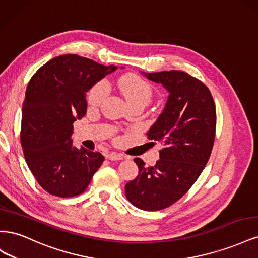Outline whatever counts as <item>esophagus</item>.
Returning <instances> with one entry per match:
<instances>
[{
	"mask_svg": "<svg viewBox=\"0 0 258 258\" xmlns=\"http://www.w3.org/2000/svg\"><path fill=\"white\" fill-rule=\"evenodd\" d=\"M107 159H110V160H112V161H115V160H121V159H123V155H121V154H117V153H110L108 154L107 156Z\"/></svg>",
	"mask_w": 258,
	"mask_h": 258,
	"instance_id": "1",
	"label": "esophagus"
}]
</instances>
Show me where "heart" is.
<instances>
[{
	"mask_svg": "<svg viewBox=\"0 0 258 258\" xmlns=\"http://www.w3.org/2000/svg\"><path fill=\"white\" fill-rule=\"evenodd\" d=\"M113 85L127 100L130 106L144 105L151 102L154 96L152 85L138 75H126L116 80ZM107 85L104 82H99L92 86L88 92V105L92 108L99 107L107 96Z\"/></svg>",
	"mask_w": 258,
	"mask_h": 258,
	"instance_id": "b5f03b06",
	"label": "heart"
}]
</instances>
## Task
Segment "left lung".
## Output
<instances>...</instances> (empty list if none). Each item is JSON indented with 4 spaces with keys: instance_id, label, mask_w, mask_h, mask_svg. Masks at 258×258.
I'll list each match as a JSON object with an SVG mask.
<instances>
[{
    "instance_id": "8db88e82",
    "label": "left lung",
    "mask_w": 258,
    "mask_h": 258,
    "mask_svg": "<svg viewBox=\"0 0 258 258\" xmlns=\"http://www.w3.org/2000/svg\"><path fill=\"white\" fill-rule=\"evenodd\" d=\"M145 76L170 92L165 110L146 134L162 148L153 167L135 159L139 174L126 184V197L139 209L158 211L181 199L204 171L214 145L216 108L207 86L186 72Z\"/></svg>"
}]
</instances>
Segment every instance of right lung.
Masks as SVG:
<instances>
[{
  "label": "right lung",
  "mask_w": 258,
  "mask_h": 258,
  "mask_svg": "<svg viewBox=\"0 0 258 258\" xmlns=\"http://www.w3.org/2000/svg\"><path fill=\"white\" fill-rule=\"evenodd\" d=\"M117 67L77 54L49 60L31 77L22 105L20 142L31 172L44 190L61 198L87 188L104 157L73 146V123L87 111V92Z\"/></svg>",
  "instance_id": "right-lung-1"
}]
</instances>
